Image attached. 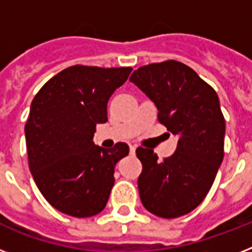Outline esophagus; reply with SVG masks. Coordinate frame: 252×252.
Wrapping results in <instances>:
<instances>
[{"label":"esophagus","instance_id":"esophagus-1","mask_svg":"<svg viewBox=\"0 0 252 252\" xmlns=\"http://www.w3.org/2000/svg\"><path fill=\"white\" fill-rule=\"evenodd\" d=\"M129 150H130V154L136 153V145H130Z\"/></svg>","mask_w":252,"mask_h":252}]
</instances>
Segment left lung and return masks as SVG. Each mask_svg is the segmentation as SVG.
<instances>
[{
  "mask_svg": "<svg viewBox=\"0 0 252 252\" xmlns=\"http://www.w3.org/2000/svg\"><path fill=\"white\" fill-rule=\"evenodd\" d=\"M129 81L157 106L159 123L179 137L175 153L163 161L152 149L136 150L142 205L162 219L187 215L205 199L223 159L225 119L217 93L175 60L141 66Z\"/></svg>",
  "mask_w": 252,
  "mask_h": 252,
  "instance_id": "1",
  "label": "left lung"
}]
</instances>
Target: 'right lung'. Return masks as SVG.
I'll use <instances>...</instances> for the list:
<instances>
[{
  "label": "right lung",
  "instance_id": "obj_1",
  "mask_svg": "<svg viewBox=\"0 0 252 252\" xmlns=\"http://www.w3.org/2000/svg\"><path fill=\"white\" fill-rule=\"evenodd\" d=\"M132 68L74 65L57 73L31 103L25 126L30 171L53 208L72 217L104 209L114 187L115 166L129 146L104 149L93 141L107 122V103Z\"/></svg>",
  "mask_w": 252,
  "mask_h": 252
}]
</instances>
